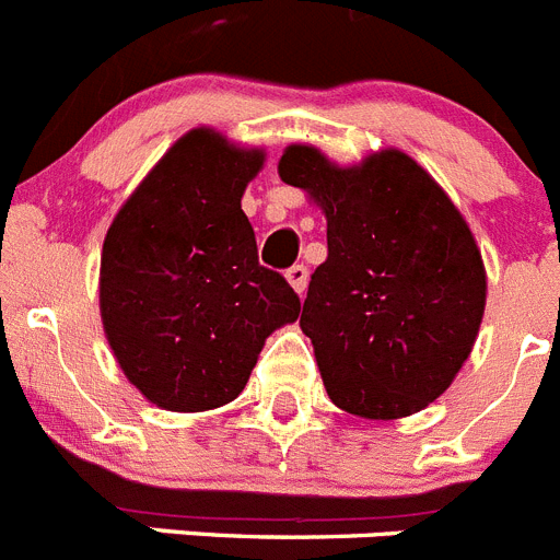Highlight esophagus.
Returning a JSON list of instances; mask_svg holds the SVG:
<instances>
[{
    "instance_id": "1",
    "label": "esophagus",
    "mask_w": 560,
    "mask_h": 560,
    "mask_svg": "<svg viewBox=\"0 0 560 560\" xmlns=\"http://www.w3.org/2000/svg\"><path fill=\"white\" fill-rule=\"evenodd\" d=\"M285 277H289V283L294 285L296 294H305V289H308V266L294 264L289 271H285Z\"/></svg>"
}]
</instances>
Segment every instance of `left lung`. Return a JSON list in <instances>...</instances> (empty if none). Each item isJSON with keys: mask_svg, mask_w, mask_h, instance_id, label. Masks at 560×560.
I'll return each mask as SVG.
<instances>
[{"mask_svg": "<svg viewBox=\"0 0 560 560\" xmlns=\"http://www.w3.org/2000/svg\"><path fill=\"white\" fill-rule=\"evenodd\" d=\"M280 179L328 219V257L311 275L303 334L336 407L407 418L446 393L477 339L485 269L457 207L407 153L336 167L291 145Z\"/></svg>", "mask_w": 560, "mask_h": 560, "instance_id": "left-lung-1", "label": "left lung"}]
</instances>
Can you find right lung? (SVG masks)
<instances>
[{
  "mask_svg": "<svg viewBox=\"0 0 560 560\" xmlns=\"http://www.w3.org/2000/svg\"><path fill=\"white\" fill-rule=\"evenodd\" d=\"M260 151L185 133L108 226L101 314L122 373L156 407L205 412L241 395L300 296L257 260L241 196Z\"/></svg>",
  "mask_w": 560,
  "mask_h": 560,
  "instance_id": "right-lung-1",
  "label": "right lung"
}]
</instances>
